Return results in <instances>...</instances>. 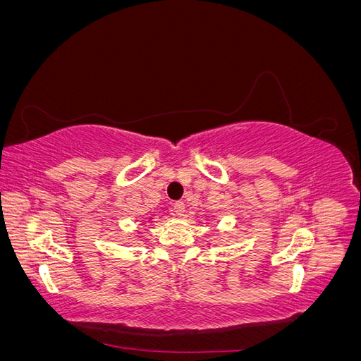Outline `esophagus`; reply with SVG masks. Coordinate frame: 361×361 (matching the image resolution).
Listing matches in <instances>:
<instances>
[{
    "label": "esophagus",
    "mask_w": 361,
    "mask_h": 361,
    "mask_svg": "<svg viewBox=\"0 0 361 361\" xmlns=\"http://www.w3.org/2000/svg\"><path fill=\"white\" fill-rule=\"evenodd\" d=\"M173 212L174 215L178 216H182L185 214V203L183 202H176L173 204Z\"/></svg>",
    "instance_id": "1"
}]
</instances>
